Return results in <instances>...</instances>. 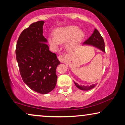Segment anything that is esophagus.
Listing matches in <instances>:
<instances>
[{
	"label": "esophagus",
	"mask_w": 125,
	"mask_h": 125,
	"mask_svg": "<svg viewBox=\"0 0 125 125\" xmlns=\"http://www.w3.org/2000/svg\"><path fill=\"white\" fill-rule=\"evenodd\" d=\"M59 60L61 62H64V61H65V57L63 55H59L58 57Z\"/></svg>",
	"instance_id": "34e87169"
}]
</instances>
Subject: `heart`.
Returning <instances> with one entry per match:
<instances>
[{
	"label": "heart",
	"instance_id": "1",
	"mask_svg": "<svg viewBox=\"0 0 125 125\" xmlns=\"http://www.w3.org/2000/svg\"><path fill=\"white\" fill-rule=\"evenodd\" d=\"M84 36L83 31L75 26H67L57 29L54 35H49L48 41L51 46L54 49H58L60 43L66 42L69 50L74 49L79 44Z\"/></svg>",
	"mask_w": 125,
	"mask_h": 125
}]
</instances>
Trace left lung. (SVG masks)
<instances>
[{"mask_svg":"<svg viewBox=\"0 0 125 125\" xmlns=\"http://www.w3.org/2000/svg\"><path fill=\"white\" fill-rule=\"evenodd\" d=\"M84 44H90V45H93L94 46L96 47L99 48V49L101 50L104 52H105V48H104V40L102 37L99 31L97 29H94V32H93L92 35L89 38L87 39L83 43ZM76 86L79 89L82 90H89L91 89L94 88L97 85V84H94L90 86H82V85H79L77 83L74 82Z\"/></svg>","mask_w":125,"mask_h":125,"instance_id":"left-lung-1","label":"left lung"}]
</instances>
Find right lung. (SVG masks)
I'll use <instances>...</instances> for the list:
<instances>
[{
  "mask_svg": "<svg viewBox=\"0 0 125 125\" xmlns=\"http://www.w3.org/2000/svg\"><path fill=\"white\" fill-rule=\"evenodd\" d=\"M44 21L31 23L22 31L16 48L20 73L25 83L39 94H47L56 86V67L60 63L56 54L49 50L43 35Z\"/></svg>",
  "mask_w": 125,
  "mask_h": 125,
  "instance_id": "obj_1",
  "label": "right lung"
}]
</instances>
